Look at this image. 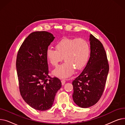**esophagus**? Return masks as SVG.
Instances as JSON below:
<instances>
[{
  "instance_id": "34e87169",
  "label": "esophagus",
  "mask_w": 125,
  "mask_h": 125,
  "mask_svg": "<svg viewBox=\"0 0 125 125\" xmlns=\"http://www.w3.org/2000/svg\"><path fill=\"white\" fill-rule=\"evenodd\" d=\"M65 82H66V81H65V80H62V81H61V83H62V85H64V84H65Z\"/></svg>"
}]
</instances>
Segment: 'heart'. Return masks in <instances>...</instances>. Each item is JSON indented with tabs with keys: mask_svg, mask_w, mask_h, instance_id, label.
<instances>
[{
	"mask_svg": "<svg viewBox=\"0 0 125 125\" xmlns=\"http://www.w3.org/2000/svg\"><path fill=\"white\" fill-rule=\"evenodd\" d=\"M56 48H48L46 56L48 61L54 66H58L64 57L65 62L52 72L55 75L61 78L70 76L74 69H83L87 64L91 54L89 42L82 38H64L57 43Z\"/></svg>",
	"mask_w": 125,
	"mask_h": 125,
	"instance_id": "heart-1",
	"label": "heart"
}]
</instances>
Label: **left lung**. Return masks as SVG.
Returning a JSON list of instances; mask_svg holds the SVG:
<instances>
[{
    "label": "left lung",
    "mask_w": 125,
    "mask_h": 125,
    "mask_svg": "<svg viewBox=\"0 0 125 125\" xmlns=\"http://www.w3.org/2000/svg\"><path fill=\"white\" fill-rule=\"evenodd\" d=\"M91 54L84 69L73 81V100L82 108L95 105L101 97L109 71L106 52L103 44L93 35L90 36Z\"/></svg>",
    "instance_id": "1"
}]
</instances>
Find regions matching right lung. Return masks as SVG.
<instances>
[{"label":"right lung","mask_w":125,"mask_h":125,"mask_svg":"<svg viewBox=\"0 0 125 125\" xmlns=\"http://www.w3.org/2000/svg\"><path fill=\"white\" fill-rule=\"evenodd\" d=\"M55 37L47 31L31 33L20 48L16 68L20 94L24 100L35 109L50 108L57 91L62 86L57 77L49 75L46 52Z\"/></svg>","instance_id":"right-lung-1"}]
</instances>
